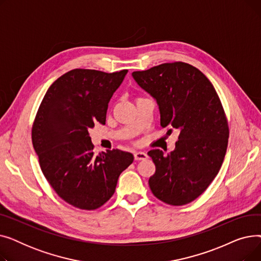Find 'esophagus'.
Returning <instances> with one entry per match:
<instances>
[{
	"label": "esophagus",
	"instance_id": "obj_1",
	"mask_svg": "<svg viewBox=\"0 0 261 261\" xmlns=\"http://www.w3.org/2000/svg\"><path fill=\"white\" fill-rule=\"evenodd\" d=\"M148 158L147 153L145 152H142V151H139V152H135L134 153V159L136 161H142V160H146Z\"/></svg>",
	"mask_w": 261,
	"mask_h": 261
}]
</instances>
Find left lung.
<instances>
[{
    "mask_svg": "<svg viewBox=\"0 0 261 261\" xmlns=\"http://www.w3.org/2000/svg\"><path fill=\"white\" fill-rule=\"evenodd\" d=\"M132 76L156 99L161 126L179 131L173 151L148 152L155 165L149 187L169 205L193 202L213 182L226 153L229 130L221 100L207 77L185 62L163 63Z\"/></svg>",
    "mask_w": 261,
    "mask_h": 261,
    "instance_id": "1",
    "label": "left lung"
}]
</instances>
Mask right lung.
Instances as JSON below:
<instances>
[{
  "instance_id": "obj_1",
  "label": "right lung",
  "mask_w": 261,
  "mask_h": 261,
  "mask_svg": "<svg viewBox=\"0 0 261 261\" xmlns=\"http://www.w3.org/2000/svg\"><path fill=\"white\" fill-rule=\"evenodd\" d=\"M127 72L75 68L48 88L36 114L32 141L41 170L56 194L79 210L102 206L133 162L132 153L118 149L95 155L89 134L106 123L108 103Z\"/></svg>"
}]
</instances>
